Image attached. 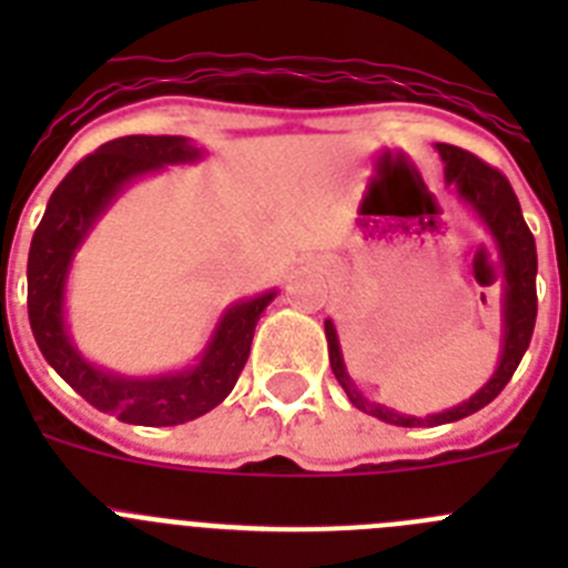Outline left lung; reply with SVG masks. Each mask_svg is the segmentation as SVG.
<instances>
[{"instance_id": "1", "label": "left lung", "mask_w": 568, "mask_h": 568, "mask_svg": "<svg viewBox=\"0 0 568 568\" xmlns=\"http://www.w3.org/2000/svg\"><path fill=\"white\" fill-rule=\"evenodd\" d=\"M435 148H438L440 159H444L446 184L458 190L460 199L478 213V219L486 224V230H489L495 244H498L500 264H504V346H500V364L495 369V375L469 400L453 406V409H444V413L418 418V415L395 413L389 406L366 400L358 393V386L346 375L333 321H324V333H327L329 346V366H333L338 384L344 386L346 398L353 400V406H358L361 413L395 426L453 424V420L466 418V415L478 413L486 404H491L500 395V389L509 384V378L518 369L520 358L529 349L531 329H535V318H538V290H535V278H538V250H535V235L526 227L518 195L511 190L509 179L500 170L480 162L478 155H471L469 150H460L455 144H435Z\"/></svg>"}]
</instances>
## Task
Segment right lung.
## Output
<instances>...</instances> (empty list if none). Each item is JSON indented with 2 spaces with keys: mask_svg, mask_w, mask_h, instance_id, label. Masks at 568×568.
<instances>
[{
  "mask_svg": "<svg viewBox=\"0 0 568 568\" xmlns=\"http://www.w3.org/2000/svg\"><path fill=\"white\" fill-rule=\"evenodd\" d=\"M202 159L184 135H124L84 155L50 195L28 253V318L33 338L48 361L90 406L124 424L175 426L210 413L233 393L250 358L255 324L275 298V290L239 301L222 315L199 364L155 378H128L99 369L79 355L64 324V284L73 253L108 210L139 175L168 164Z\"/></svg>",
  "mask_w": 568,
  "mask_h": 568,
  "instance_id": "obj_1",
  "label": "right lung"
}]
</instances>
